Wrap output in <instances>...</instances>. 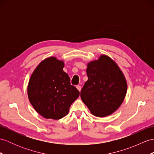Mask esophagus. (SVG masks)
Returning a JSON list of instances; mask_svg holds the SVG:
<instances>
[{
    "label": "esophagus",
    "instance_id": "1",
    "mask_svg": "<svg viewBox=\"0 0 154 154\" xmlns=\"http://www.w3.org/2000/svg\"><path fill=\"white\" fill-rule=\"evenodd\" d=\"M76 88L78 89V90L79 91H81V89H82V87H81V85H76Z\"/></svg>",
    "mask_w": 154,
    "mask_h": 154
}]
</instances>
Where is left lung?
Segmentation results:
<instances>
[{
  "label": "left lung",
  "instance_id": "1",
  "mask_svg": "<svg viewBox=\"0 0 154 154\" xmlns=\"http://www.w3.org/2000/svg\"><path fill=\"white\" fill-rule=\"evenodd\" d=\"M88 80L80 97L91 113L97 117L109 116L120 106L126 95L127 82L117 64L108 56L89 63Z\"/></svg>",
  "mask_w": 154,
  "mask_h": 154
}]
</instances>
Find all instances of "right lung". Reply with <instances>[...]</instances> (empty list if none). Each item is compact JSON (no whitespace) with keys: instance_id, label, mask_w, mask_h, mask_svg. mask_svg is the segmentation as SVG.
Here are the masks:
<instances>
[{"instance_id":"add662e5","label":"right lung","mask_w":154,"mask_h":154,"mask_svg":"<svg viewBox=\"0 0 154 154\" xmlns=\"http://www.w3.org/2000/svg\"><path fill=\"white\" fill-rule=\"evenodd\" d=\"M64 62L55 57L44 59L34 70L27 93L35 110L46 119H59L69 113L71 104L80 92L70 84L63 71Z\"/></svg>"}]
</instances>
